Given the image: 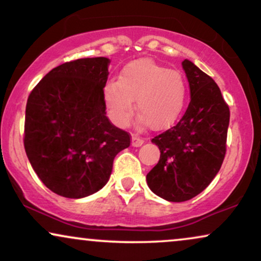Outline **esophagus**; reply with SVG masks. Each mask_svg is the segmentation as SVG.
Wrapping results in <instances>:
<instances>
[{
    "label": "esophagus",
    "mask_w": 261,
    "mask_h": 261,
    "mask_svg": "<svg viewBox=\"0 0 261 261\" xmlns=\"http://www.w3.org/2000/svg\"><path fill=\"white\" fill-rule=\"evenodd\" d=\"M144 142H145L144 139L138 137L137 134L132 135V146H134V147H139V146H141Z\"/></svg>",
    "instance_id": "1"
}]
</instances>
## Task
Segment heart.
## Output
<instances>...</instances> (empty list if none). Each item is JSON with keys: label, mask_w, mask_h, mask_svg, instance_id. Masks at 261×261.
Listing matches in <instances>:
<instances>
[{"label": "heart", "mask_w": 261, "mask_h": 261, "mask_svg": "<svg viewBox=\"0 0 261 261\" xmlns=\"http://www.w3.org/2000/svg\"><path fill=\"white\" fill-rule=\"evenodd\" d=\"M187 84L178 71L170 70L152 59H138L123 66L116 81L105 88V102L117 126H126L134 105L153 129L172 124L183 109Z\"/></svg>", "instance_id": "1"}]
</instances>
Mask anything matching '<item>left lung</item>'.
<instances>
[{
  "label": "left lung",
  "instance_id": "8db88e82",
  "mask_svg": "<svg viewBox=\"0 0 261 261\" xmlns=\"http://www.w3.org/2000/svg\"><path fill=\"white\" fill-rule=\"evenodd\" d=\"M191 101L173 127L152 139L160 159L146 176L151 190L166 201L184 202L204 190L227 151L229 107L208 74L185 59Z\"/></svg>",
  "mask_w": 261,
  "mask_h": 261
}]
</instances>
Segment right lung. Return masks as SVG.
Instances as JSON below:
<instances>
[{"label": "right lung", "instance_id": "obj_1", "mask_svg": "<svg viewBox=\"0 0 261 261\" xmlns=\"http://www.w3.org/2000/svg\"><path fill=\"white\" fill-rule=\"evenodd\" d=\"M108 64L105 57L64 63L28 96L24 151L42 183L63 197L102 189L114 158L130 145V134L106 116Z\"/></svg>", "mask_w": 261, "mask_h": 261}]
</instances>
